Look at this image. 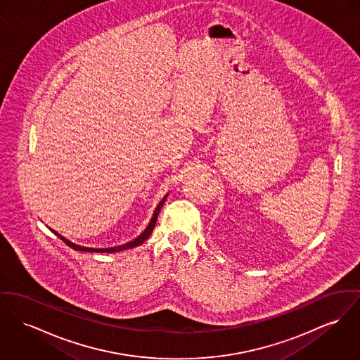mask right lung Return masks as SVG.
<instances>
[{"label": "right lung", "instance_id": "add662e5", "mask_svg": "<svg viewBox=\"0 0 360 360\" xmlns=\"http://www.w3.org/2000/svg\"><path fill=\"white\" fill-rule=\"evenodd\" d=\"M167 195L166 194L165 197H163V200L159 202V205L156 207V210H155V212H153V217H152V219L149 221V224H148V227L145 229V231L139 236L134 241H130V243H127V244H124V245H120V247H113V248H103V249H96V248H84V247H79V245H75V244H72L71 241H68V240H65L64 237H61L58 233H56L55 230H52L53 233H55L57 237H60L63 241H64V244H67L70 248L75 249V250H79V252H105V253H112V252H119V250H124V249H130L134 248V247H139L141 244H143L146 240H148V237L152 234V230L155 229V224H156V221H158V217H159V212H160V210H162V207H163V204H165V201H166Z\"/></svg>", "mask_w": 360, "mask_h": 360}]
</instances>
